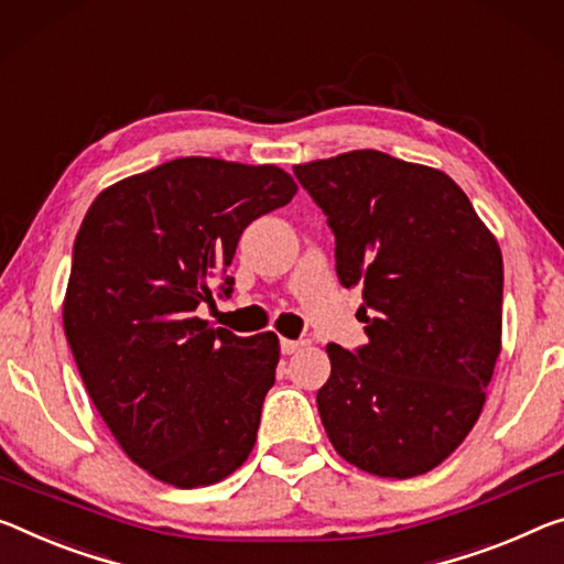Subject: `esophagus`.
<instances>
[{
    "instance_id": "1",
    "label": "esophagus",
    "mask_w": 564,
    "mask_h": 564,
    "mask_svg": "<svg viewBox=\"0 0 564 564\" xmlns=\"http://www.w3.org/2000/svg\"><path fill=\"white\" fill-rule=\"evenodd\" d=\"M303 346H306V341H293V338H281V351H283L285 356L301 351Z\"/></svg>"
}]
</instances>
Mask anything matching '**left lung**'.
<instances>
[{
    "instance_id": "1",
    "label": "left lung",
    "mask_w": 564,
    "mask_h": 564,
    "mask_svg": "<svg viewBox=\"0 0 564 564\" xmlns=\"http://www.w3.org/2000/svg\"><path fill=\"white\" fill-rule=\"evenodd\" d=\"M328 216L336 273L361 285L369 344H328L334 449L369 475L432 471L467 440L502 351V250L442 170L379 150L293 165Z\"/></svg>"
}]
</instances>
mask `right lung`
<instances>
[{
	"mask_svg": "<svg viewBox=\"0 0 564 564\" xmlns=\"http://www.w3.org/2000/svg\"><path fill=\"white\" fill-rule=\"evenodd\" d=\"M275 165L177 158L97 195L79 226L62 324L79 377L128 457L165 485L226 479L248 459L279 336L195 316L250 220L291 203Z\"/></svg>",
	"mask_w": 564,
	"mask_h": 564,
	"instance_id": "add662e5",
	"label": "right lung"
}]
</instances>
